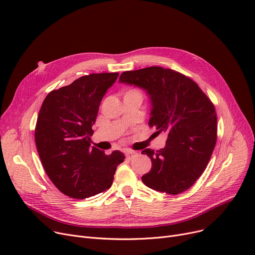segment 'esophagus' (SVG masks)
Returning <instances> with one entry per match:
<instances>
[{"label":"esophagus","mask_w":255,"mask_h":255,"mask_svg":"<svg viewBox=\"0 0 255 255\" xmlns=\"http://www.w3.org/2000/svg\"><path fill=\"white\" fill-rule=\"evenodd\" d=\"M135 156H137V153L134 152V151H127L126 152V158L129 159V160L133 159Z\"/></svg>","instance_id":"obj_1"}]
</instances>
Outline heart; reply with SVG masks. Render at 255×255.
I'll use <instances>...</instances> for the list:
<instances>
[{
	"label": "heart",
	"mask_w": 255,
	"mask_h": 255,
	"mask_svg": "<svg viewBox=\"0 0 255 255\" xmlns=\"http://www.w3.org/2000/svg\"><path fill=\"white\" fill-rule=\"evenodd\" d=\"M127 93H138V92L135 91V90H130V91H128Z\"/></svg>",
	"instance_id": "heart-1"
}]
</instances>
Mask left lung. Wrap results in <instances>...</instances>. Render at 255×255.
Here are the masks:
<instances>
[{
  "instance_id": "obj_1",
  "label": "left lung",
  "mask_w": 255,
  "mask_h": 255,
  "mask_svg": "<svg viewBox=\"0 0 255 255\" xmlns=\"http://www.w3.org/2000/svg\"><path fill=\"white\" fill-rule=\"evenodd\" d=\"M120 83L134 85L149 94L152 102L149 126L156 136L167 135L163 149H145L151 170L141 177L149 188L179 194L203 175L217 140L215 106L193 80L162 67L125 71Z\"/></svg>"
}]
</instances>
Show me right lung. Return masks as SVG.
Returning <instances> with one entry per match:
<instances>
[{"instance_id":"1","label":"right lung","mask_w":255,"mask_h":255,"mask_svg":"<svg viewBox=\"0 0 255 255\" xmlns=\"http://www.w3.org/2000/svg\"><path fill=\"white\" fill-rule=\"evenodd\" d=\"M119 76L92 73L53 90L40 109L35 141L48 178L65 195L84 199L109 189L125 156L91 146L100 102Z\"/></svg>"}]
</instances>
